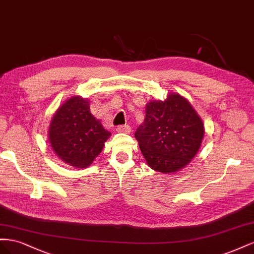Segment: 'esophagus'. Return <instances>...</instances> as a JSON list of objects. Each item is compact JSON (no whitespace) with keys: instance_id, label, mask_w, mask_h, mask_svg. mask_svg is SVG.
<instances>
[{"instance_id":"obj_1","label":"esophagus","mask_w":254,"mask_h":254,"mask_svg":"<svg viewBox=\"0 0 254 254\" xmlns=\"http://www.w3.org/2000/svg\"><path fill=\"white\" fill-rule=\"evenodd\" d=\"M117 131L118 132H123V133H129L131 132V127L129 126H119L117 127Z\"/></svg>"}]
</instances>
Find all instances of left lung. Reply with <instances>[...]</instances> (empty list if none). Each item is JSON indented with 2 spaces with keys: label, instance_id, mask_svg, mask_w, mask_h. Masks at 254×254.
I'll return each mask as SVG.
<instances>
[{
  "label": "left lung",
  "instance_id": "1",
  "mask_svg": "<svg viewBox=\"0 0 254 254\" xmlns=\"http://www.w3.org/2000/svg\"><path fill=\"white\" fill-rule=\"evenodd\" d=\"M203 136V122L179 93L147 103L144 121L135 132L149 167L163 173L177 172L190 164Z\"/></svg>",
  "mask_w": 254,
  "mask_h": 254
}]
</instances>
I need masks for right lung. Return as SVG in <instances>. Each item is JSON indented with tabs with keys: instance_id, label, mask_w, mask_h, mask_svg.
<instances>
[{
	"instance_id": "1",
	"label": "right lung",
	"mask_w": 254,
	"mask_h": 254,
	"mask_svg": "<svg viewBox=\"0 0 254 254\" xmlns=\"http://www.w3.org/2000/svg\"><path fill=\"white\" fill-rule=\"evenodd\" d=\"M111 132L92 116L88 100L68 99L54 114L49 140L55 154L75 168H87L102 151Z\"/></svg>"
}]
</instances>
